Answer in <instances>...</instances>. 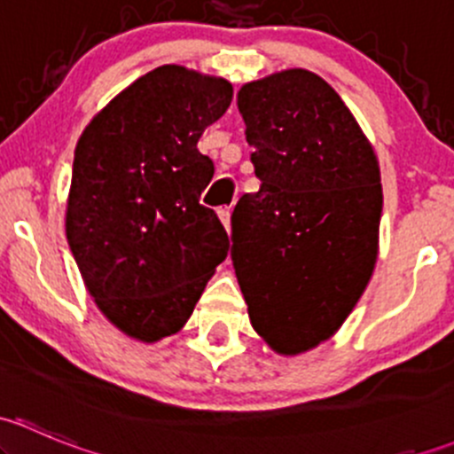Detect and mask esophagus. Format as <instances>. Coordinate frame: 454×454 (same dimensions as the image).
<instances>
[{"label": "esophagus", "mask_w": 454, "mask_h": 454, "mask_svg": "<svg viewBox=\"0 0 454 454\" xmlns=\"http://www.w3.org/2000/svg\"><path fill=\"white\" fill-rule=\"evenodd\" d=\"M219 219H222V223L226 226V231H231V206H222V208L217 210Z\"/></svg>", "instance_id": "obj_1"}]
</instances>
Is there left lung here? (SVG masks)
<instances>
[{"instance_id":"left-lung-1","label":"left lung","mask_w":454,"mask_h":454,"mask_svg":"<svg viewBox=\"0 0 454 454\" xmlns=\"http://www.w3.org/2000/svg\"><path fill=\"white\" fill-rule=\"evenodd\" d=\"M237 107L261 186L232 213V265L254 332L277 354H303L338 332L373 274L378 158L314 72L246 83Z\"/></svg>"}]
</instances>
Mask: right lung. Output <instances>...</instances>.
Here are the masks:
<instances>
[{"instance_id":"1","label":"right lung","mask_w":454,"mask_h":454,"mask_svg":"<svg viewBox=\"0 0 454 454\" xmlns=\"http://www.w3.org/2000/svg\"><path fill=\"white\" fill-rule=\"evenodd\" d=\"M231 100L226 79L155 67L76 142L67 244L100 312L136 340L180 332L231 248L215 210L200 204L215 167L198 149Z\"/></svg>"}]
</instances>
